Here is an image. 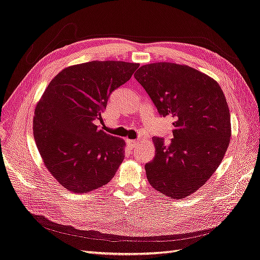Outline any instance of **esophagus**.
Masks as SVG:
<instances>
[{
	"mask_svg": "<svg viewBox=\"0 0 260 260\" xmlns=\"http://www.w3.org/2000/svg\"><path fill=\"white\" fill-rule=\"evenodd\" d=\"M126 145L129 149H135L139 146V141L138 140H133V139H127L126 140Z\"/></svg>",
	"mask_w": 260,
	"mask_h": 260,
	"instance_id": "34e87169",
	"label": "esophagus"
}]
</instances>
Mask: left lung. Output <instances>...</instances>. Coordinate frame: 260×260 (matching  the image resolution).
Instances as JSON below:
<instances>
[{"mask_svg":"<svg viewBox=\"0 0 260 260\" xmlns=\"http://www.w3.org/2000/svg\"><path fill=\"white\" fill-rule=\"evenodd\" d=\"M162 117L171 115L174 138L153 137L155 155L146 164L150 185L174 199L189 196L211 178L228 149L232 124L225 95L210 76L170 62L135 73Z\"/></svg>","mask_w":260,"mask_h":260,"instance_id":"1","label":"left lung"}]
</instances>
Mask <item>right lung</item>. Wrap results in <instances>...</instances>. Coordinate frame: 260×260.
Here are the masks:
<instances>
[{"label":"right lung","mask_w":260,"mask_h":260,"mask_svg":"<svg viewBox=\"0 0 260 260\" xmlns=\"http://www.w3.org/2000/svg\"><path fill=\"white\" fill-rule=\"evenodd\" d=\"M139 64L92 61L65 67L37 102L33 135L44 165L77 194L109 183L124 159L125 141L99 129L110 94Z\"/></svg>","instance_id":"obj_1"}]
</instances>
